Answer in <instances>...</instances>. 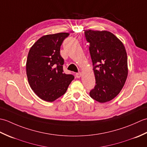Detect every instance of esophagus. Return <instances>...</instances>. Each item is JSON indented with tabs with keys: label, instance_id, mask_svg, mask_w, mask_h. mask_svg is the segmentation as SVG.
<instances>
[{
	"label": "esophagus",
	"instance_id": "34e87169",
	"mask_svg": "<svg viewBox=\"0 0 147 147\" xmlns=\"http://www.w3.org/2000/svg\"><path fill=\"white\" fill-rule=\"evenodd\" d=\"M75 76H76V78H80L81 76H82V73H76Z\"/></svg>",
	"mask_w": 147,
	"mask_h": 147
}]
</instances>
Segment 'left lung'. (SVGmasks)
<instances>
[{
	"label": "left lung",
	"mask_w": 147,
	"mask_h": 147,
	"mask_svg": "<svg viewBox=\"0 0 147 147\" xmlns=\"http://www.w3.org/2000/svg\"><path fill=\"white\" fill-rule=\"evenodd\" d=\"M85 36L90 43L96 81L90 95L100 103L110 101L119 93L127 76L125 47L113 33L107 31L86 30Z\"/></svg>",
	"instance_id": "8db88e82"
}]
</instances>
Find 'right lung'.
Returning <instances> with one entry per match:
<instances>
[{"label":"right lung","instance_id":"obj_1","mask_svg":"<svg viewBox=\"0 0 147 147\" xmlns=\"http://www.w3.org/2000/svg\"><path fill=\"white\" fill-rule=\"evenodd\" d=\"M69 35L59 33L42 36L31 47L26 61V74L31 88L41 99L53 102L63 95L74 78L64 73L60 54L64 40Z\"/></svg>","mask_w":147,"mask_h":147}]
</instances>
